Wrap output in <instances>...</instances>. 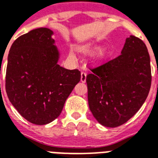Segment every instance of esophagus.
Wrapping results in <instances>:
<instances>
[{
    "label": "esophagus",
    "instance_id": "34e87169",
    "mask_svg": "<svg viewBox=\"0 0 158 158\" xmlns=\"http://www.w3.org/2000/svg\"><path fill=\"white\" fill-rule=\"evenodd\" d=\"M85 80H86V73L85 72H82L81 73V81L85 82Z\"/></svg>",
    "mask_w": 158,
    "mask_h": 158
}]
</instances>
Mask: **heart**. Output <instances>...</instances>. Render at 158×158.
I'll return each mask as SVG.
<instances>
[{
  "instance_id": "obj_1",
  "label": "heart",
  "mask_w": 158,
  "mask_h": 158,
  "mask_svg": "<svg viewBox=\"0 0 158 158\" xmlns=\"http://www.w3.org/2000/svg\"><path fill=\"white\" fill-rule=\"evenodd\" d=\"M97 49H98V46H94V47H93L89 50H90V51H94V50H96ZM110 54H111L110 48H108V47L103 48V49H102V50L99 51V53L98 54V55H97L96 59H95V60H96L97 63H100V62H102L103 60H104V59L108 57V55H110Z\"/></svg>"
}]
</instances>
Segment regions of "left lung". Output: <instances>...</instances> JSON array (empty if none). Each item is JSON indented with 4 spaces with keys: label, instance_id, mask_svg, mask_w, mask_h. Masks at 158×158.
I'll return each mask as SVG.
<instances>
[{
    "label": "left lung",
    "instance_id": "8db88e82",
    "mask_svg": "<svg viewBox=\"0 0 158 158\" xmlns=\"http://www.w3.org/2000/svg\"><path fill=\"white\" fill-rule=\"evenodd\" d=\"M90 71L86 77L89 108L104 127L126 123L147 99L152 81L150 57L136 36L127 38L119 56Z\"/></svg>",
    "mask_w": 158,
    "mask_h": 158
}]
</instances>
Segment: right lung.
<instances>
[{"instance_id":"add662e5","label":"right lung","mask_w":158,"mask_h":158,"mask_svg":"<svg viewBox=\"0 0 158 158\" xmlns=\"http://www.w3.org/2000/svg\"><path fill=\"white\" fill-rule=\"evenodd\" d=\"M46 27L18 37L9 52L6 90L12 105L35 125L53 122L81 80V72L59 66V53Z\"/></svg>"}]
</instances>
